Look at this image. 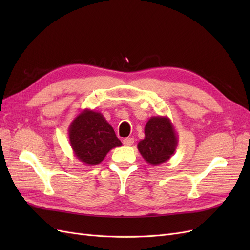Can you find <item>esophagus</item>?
<instances>
[{"label": "esophagus", "instance_id": "esophagus-1", "mask_svg": "<svg viewBox=\"0 0 250 250\" xmlns=\"http://www.w3.org/2000/svg\"><path fill=\"white\" fill-rule=\"evenodd\" d=\"M133 142H134V140L132 138H126L123 140V144L125 146H131Z\"/></svg>", "mask_w": 250, "mask_h": 250}]
</instances>
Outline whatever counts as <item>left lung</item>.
Returning <instances> with one entry per match:
<instances>
[{
	"mask_svg": "<svg viewBox=\"0 0 250 250\" xmlns=\"http://www.w3.org/2000/svg\"><path fill=\"white\" fill-rule=\"evenodd\" d=\"M178 139L168 117H151L145 126V138L138 144L141 155L148 164L157 166L169 161L175 152Z\"/></svg>",
	"mask_w": 250,
	"mask_h": 250,
	"instance_id": "8db88e82",
	"label": "left lung"
}]
</instances>
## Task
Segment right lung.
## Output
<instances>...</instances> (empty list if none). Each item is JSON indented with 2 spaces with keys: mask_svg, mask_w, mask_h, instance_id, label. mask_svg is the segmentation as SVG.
Returning a JSON list of instances; mask_svg holds the SVG:
<instances>
[{
  "mask_svg": "<svg viewBox=\"0 0 250 250\" xmlns=\"http://www.w3.org/2000/svg\"><path fill=\"white\" fill-rule=\"evenodd\" d=\"M69 140L74 154L85 165H98L112 148L122 143L101 112L82 110L69 127Z\"/></svg>",
  "mask_w": 250,
  "mask_h": 250,
  "instance_id": "1",
  "label": "right lung"
}]
</instances>
